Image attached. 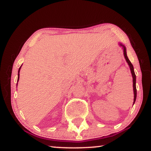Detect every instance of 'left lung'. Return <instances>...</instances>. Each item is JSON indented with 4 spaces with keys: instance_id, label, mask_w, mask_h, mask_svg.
<instances>
[{
    "instance_id": "obj_1",
    "label": "left lung",
    "mask_w": 151,
    "mask_h": 151,
    "mask_svg": "<svg viewBox=\"0 0 151 151\" xmlns=\"http://www.w3.org/2000/svg\"><path fill=\"white\" fill-rule=\"evenodd\" d=\"M119 45L121 47H122V48L123 49V54H124V57L125 58V60L126 62H127L128 65H129V68H130V70H131V73H132V77H133V87H134V104L136 102V96H137V91H136V75H135V73H134V66L131 63V62L129 61V60L127 58V52H126V47L122 45L121 43H119Z\"/></svg>"
}]
</instances>
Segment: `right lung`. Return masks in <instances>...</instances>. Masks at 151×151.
Wrapping results in <instances>:
<instances>
[{
	"label": "right lung",
	"mask_w": 151,
	"mask_h": 151,
	"mask_svg": "<svg viewBox=\"0 0 151 151\" xmlns=\"http://www.w3.org/2000/svg\"><path fill=\"white\" fill-rule=\"evenodd\" d=\"M22 66L19 67V70H18V77H17V82H18V81H19V71H20V69H21V67H22Z\"/></svg>",
	"instance_id": "1"
}]
</instances>
